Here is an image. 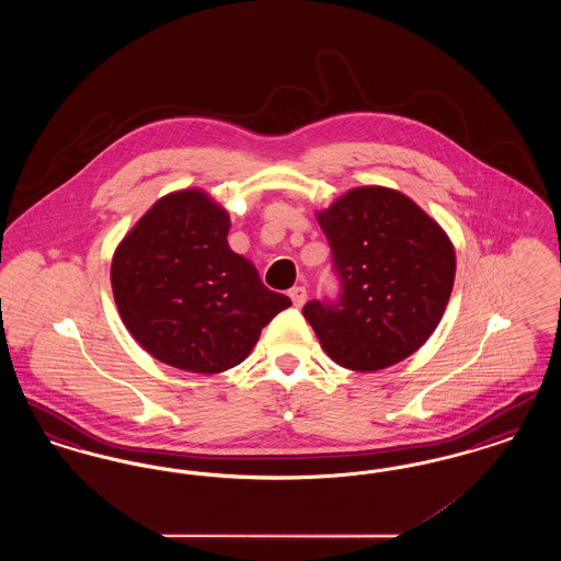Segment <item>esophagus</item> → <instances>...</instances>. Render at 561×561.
<instances>
[{
    "instance_id": "esophagus-1",
    "label": "esophagus",
    "mask_w": 561,
    "mask_h": 561,
    "mask_svg": "<svg viewBox=\"0 0 561 561\" xmlns=\"http://www.w3.org/2000/svg\"><path fill=\"white\" fill-rule=\"evenodd\" d=\"M290 298H293L294 307H302L307 302V288L305 286H294L290 290Z\"/></svg>"
}]
</instances>
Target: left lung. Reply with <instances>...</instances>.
Instances as JSON below:
<instances>
[{
  "instance_id": "8db88e82",
  "label": "left lung",
  "mask_w": 561,
  "mask_h": 561,
  "mask_svg": "<svg viewBox=\"0 0 561 561\" xmlns=\"http://www.w3.org/2000/svg\"><path fill=\"white\" fill-rule=\"evenodd\" d=\"M316 216L343 284L339 302L302 309L323 351L376 373L423 347L453 294L448 233L408 195L378 185L351 188Z\"/></svg>"
}]
</instances>
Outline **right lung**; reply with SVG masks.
<instances>
[{
	"label": "right lung",
	"mask_w": 561,
	"mask_h": 561,
	"mask_svg": "<svg viewBox=\"0 0 561 561\" xmlns=\"http://www.w3.org/2000/svg\"><path fill=\"white\" fill-rule=\"evenodd\" d=\"M227 210L202 188L160 197L115 248L111 288L134 341L172 368L225 373L293 300L229 248Z\"/></svg>",
	"instance_id": "right-lung-1"
}]
</instances>
